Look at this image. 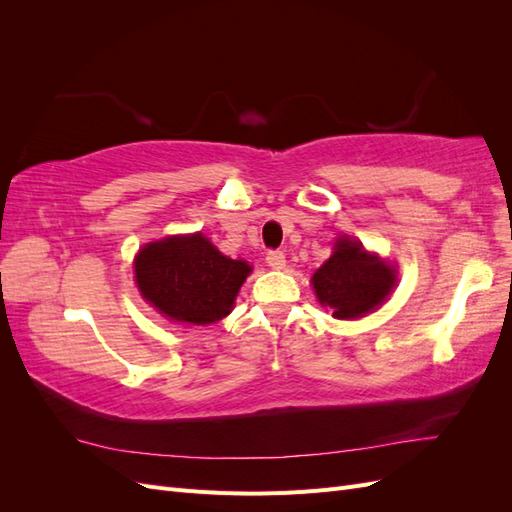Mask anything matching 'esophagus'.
Masks as SVG:
<instances>
[{
  "instance_id": "1",
  "label": "esophagus",
  "mask_w": 512,
  "mask_h": 512,
  "mask_svg": "<svg viewBox=\"0 0 512 512\" xmlns=\"http://www.w3.org/2000/svg\"><path fill=\"white\" fill-rule=\"evenodd\" d=\"M267 265L271 269H282L286 265V254L282 250H271L267 254Z\"/></svg>"
}]
</instances>
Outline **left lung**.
<instances>
[{
    "label": "left lung",
    "instance_id": "1",
    "mask_svg": "<svg viewBox=\"0 0 512 512\" xmlns=\"http://www.w3.org/2000/svg\"><path fill=\"white\" fill-rule=\"evenodd\" d=\"M312 284L318 301L335 318H361L376 309L395 286V275L386 262L363 250V245L339 237L333 256L314 273Z\"/></svg>",
    "mask_w": 512,
    "mask_h": 512
}]
</instances>
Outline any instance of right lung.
<instances>
[{
	"mask_svg": "<svg viewBox=\"0 0 512 512\" xmlns=\"http://www.w3.org/2000/svg\"><path fill=\"white\" fill-rule=\"evenodd\" d=\"M143 297L170 320L211 324L230 314L252 267L218 252L200 232L145 245L134 262Z\"/></svg>",
	"mask_w": 512,
	"mask_h": 512,
	"instance_id": "obj_1",
	"label": "right lung"
}]
</instances>
